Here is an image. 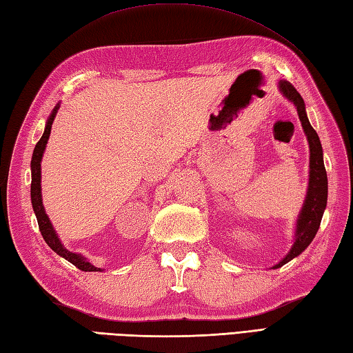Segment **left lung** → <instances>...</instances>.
I'll use <instances>...</instances> for the list:
<instances>
[{"label": "left lung", "mask_w": 353, "mask_h": 353, "mask_svg": "<svg viewBox=\"0 0 353 353\" xmlns=\"http://www.w3.org/2000/svg\"><path fill=\"white\" fill-rule=\"evenodd\" d=\"M280 90L283 94L290 99L298 110V116L304 128V132L307 135L308 144H310V183L307 191V199L304 203V208L301 210V215L296 224V239H294L293 247L290 252L285 256L280 263L275 265L274 269L280 268L288 263L292 259L298 257L299 254L304 251L311 241L314 239V236L321 227V221L323 216V210L326 208L327 200V177L326 170L323 165V152L322 144L319 135L313 126L310 125L307 112H305V103L302 96L298 93V90L294 88L288 81H280Z\"/></svg>", "instance_id": "1"}]
</instances>
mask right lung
<instances>
[{
    "mask_svg": "<svg viewBox=\"0 0 353 353\" xmlns=\"http://www.w3.org/2000/svg\"><path fill=\"white\" fill-rule=\"evenodd\" d=\"M57 111H59V106H55V110L52 111L51 117H49V120L46 123L45 132L42 135V138L39 139V143L36 144L34 152H32V158H31V203H32V209H34V214L37 218L39 230H40V233H42L45 242L49 245V248L55 251L59 256L64 257L68 261H70V263L75 265L78 269L84 270V272H97V270H102V269L93 266L88 260H85L83 256H81V254L70 252L63 247L60 239L55 234L51 221H49L48 215L45 214V209L42 204V192H40L42 191L40 190V161H42L45 147H46V143L49 139V134H51L52 123L57 116Z\"/></svg>",
    "mask_w": 353,
    "mask_h": 353,
    "instance_id": "add662e5",
    "label": "right lung"
}]
</instances>
